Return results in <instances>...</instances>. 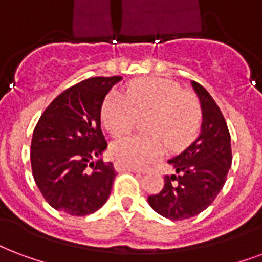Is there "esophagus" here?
Instances as JSON below:
<instances>
[{"instance_id": "34e87169", "label": "esophagus", "mask_w": 262, "mask_h": 262, "mask_svg": "<svg viewBox=\"0 0 262 262\" xmlns=\"http://www.w3.org/2000/svg\"><path fill=\"white\" fill-rule=\"evenodd\" d=\"M115 169L118 170V172H133V173H139V175H140V172L137 169H135V168H127V166H123L121 165V164H115Z\"/></svg>"}]
</instances>
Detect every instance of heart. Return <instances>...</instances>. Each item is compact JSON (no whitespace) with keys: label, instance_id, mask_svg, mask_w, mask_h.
<instances>
[{"label":"heart","instance_id":"1","mask_svg":"<svg viewBox=\"0 0 262 262\" xmlns=\"http://www.w3.org/2000/svg\"><path fill=\"white\" fill-rule=\"evenodd\" d=\"M150 135H130L111 144V157L127 168H146L164 152L178 150L193 139L201 121V106L193 94L166 79L146 77L132 82L126 94L112 92L102 102L101 121L114 136L125 135L144 118Z\"/></svg>","mask_w":262,"mask_h":262}]
</instances>
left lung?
<instances>
[{
    "label": "left lung",
    "instance_id": "obj_1",
    "mask_svg": "<svg viewBox=\"0 0 262 262\" xmlns=\"http://www.w3.org/2000/svg\"><path fill=\"white\" fill-rule=\"evenodd\" d=\"M191 86L203 111L201 133L179 156L169 160L175 175H165V185L148 197L151 208L172 221L195 216L212 204L232 165L228 125L210 93L197 82Z\"/></svg>",
    "mask_w": 262,
    "mask_h": 262
}]
</instances>
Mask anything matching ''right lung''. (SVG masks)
<instances>
[{"label":"right lung","mask_w":262,"mask_h":262,"mask_svg":"<svg viewBox=\"0 0 262 262\" xmlns=\"http://www.w3.org/2000/svg\"><path fill=\"white\" fill-rule=\"evenodd\" d=\"M121 76L90 77L69 87L46 108L34 127L30 162L34 182L52 208L73 216L105 204L116 172L106 148L101 106Z\"/></svg>","instance_id":"1"}]
</instances>
